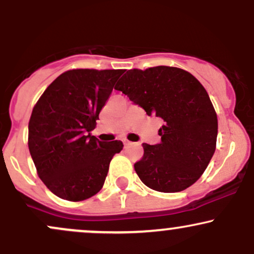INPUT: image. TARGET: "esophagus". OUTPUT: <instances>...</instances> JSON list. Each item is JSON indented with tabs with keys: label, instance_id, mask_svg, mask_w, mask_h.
I'll list each match as a JSON object with an SVG mask.
<instances>
[{
	"label": "esophagus",
	"instance_id": "obj_1",
	"mask_svg": "<svg viewBox=\"0 0 254 254\" xmlns=\"http://www.w3.org/2000/svg\"><path fill=\"white\" fill-rule=\"evenodd\" d=\"M123 143H124V147H130V145L132 144V142H129V141H127V139H124Z\"/></svg>",
	"mask_w": 254,
	"mask_h": 254
}]
</instances>
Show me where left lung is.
<instances>
[{"label": "left lung", "instance_id": "1", "mask_svg": "<svg viewBox=\"0 0 254 254\" xmlns=\"http://www.w3.org/2000/svg\"><path fill=\"white\" fill-rule=\"evenodd\" d=\"M115 89L164 123L160 143L142 144L144 155L135 164L142 183L160 192H179L196 183L217 138L216 112L199 81L183 69L160 65L127 70Z\"/></svg>", "mask_w": 254, "mask_h": 254}]
</instances>
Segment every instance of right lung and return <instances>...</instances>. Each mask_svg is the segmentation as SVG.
I'll return each mask as SVG.
<instances>
[{
    "mask_svg": "<svg viewBox=\"0 0 254 254\" xmlns=\"http://www.w3.org/2000/svg\"><path fill=\"white\" fill-rule=\"evenodd\" d=\"M124 70L74 69L52 82L32 111L28 149L38 176L52 193L78 202L103 188L121 141H99V113Z\"/></svg>",
    "mask_w": 254,
    "mask_h": 254,
    "instance_id": "1",
    "label": "right lung"
}]
</instances>
